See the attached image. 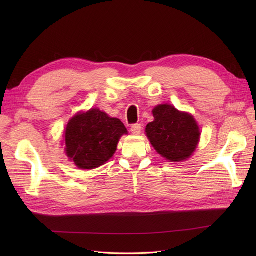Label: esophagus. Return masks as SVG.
<instances>
[{
	"mask_svg": "<svg viewBox=\"0 0 256 256\" xmlns=\"http://www.w3.org/2000/svg\"><path fill=\"white\" fill-rule=\"evenodd\" d=\"M141 130H142V126H141V124H134V125L131 126V128H130L131 134H134V136L140 134H141Z\"/></svg>",
	"mask_w": 256,
	"mask_h": 256,
	"instance_id": "1",
	"label": "esophagus"
}]
</instances>
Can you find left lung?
Returning a JSON list of instances; mask_svg holds the SVG:
<instances>
[{
  "instance_id": "obj_1",
  "label": "left lung",
  "mask_w": 256,
  "mask_h": 256,
  "mask_svg": "<svg viewBox=\"0 0 256 256\" xmlns=\"http://www.w3.org/2000/svg\"><path fill=\"white\" fill-rule=\"evenodd\" d=\"M154 122L146 126L147 138L159 154L171 162L186 161L196 150L200 128L189 113L171 104H159L152 110Z\"/></svg>"
}]
</instances>
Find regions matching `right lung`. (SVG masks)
I'll list each match as a JSON object with an SVG mask.
<instances>
[{
	"label": "right lung",
	"instance_id": "1",
	"mask_svg": "<svg viewBox=\"0 0 256 256\" xmlns=\"http://www.w3.org/2000/svg\"><path fill=\"white\" fill-rule=\"evenodd\" d=\"M124 134H128L125 125L106 112L90 109L78 113L65 129L66 154L81 170L96 168L113 157Z\"/></svg>",
	"mask_w": 256,
	"mask_h": 256
}]
</instances>
